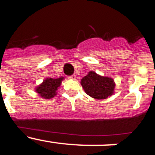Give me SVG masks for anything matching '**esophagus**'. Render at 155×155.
Listing matches in <instances>:
<instances>
[{
  "label": "esophagus",
  "instance_id": "obj_1",
  "mask_svg": "<svg viewBox=\"0 0 155 155\" xmlns=\"http://www.w3.org/2000/svg\"><path fill=\"white\" fill-rule=\"evenodd\" d=\"M69 78L72 79V80H75V79H76V75H75V74L71 75V76L69 77Z\"/></svg>",
  "mask_w": 155,
  "mask_h": 155
}]
</instances>
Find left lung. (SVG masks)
<instances>
[{
	"mask_svg": "<svg viewBox=\"0 0 155 155\" xmlns=\"http://www.w3.org/2000/svg\"><path fill=\"white\" fill-rule=\"evenodd\" d=\"M86 94L95 99H105L114 93V80L109 77L100 76L90 71L81 81Z\"/></svg>",
	"mask_w": 155,
	"mask_h": 155,
	"instance_id": "8db88e82",
	"label": "left lung"
}]
</instances>
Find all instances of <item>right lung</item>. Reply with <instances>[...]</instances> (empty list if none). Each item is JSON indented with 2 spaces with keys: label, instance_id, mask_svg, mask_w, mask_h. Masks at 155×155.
Masks as SVG:
<instances>
[{
  "label": "right lung",
  "instance_id": "1",
  "mask_svg": "<svg viewBox=\"0 0 155 155\" xmlns=\"http://www.w3.org/2000/svg\"><path fill=\"white\" fill-rule=\"evenodd\" d=\"M63 80H64V77H61L59 78H47L43 81L42 84L37 86L35 91L42 98L50 99L57 94V89L61 86Z\"/></svg>",
  "mask_w": 155,
  "mask_h": 155
}]
</instances>
